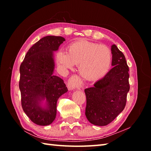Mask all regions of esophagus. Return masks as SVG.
<instances>
[{
  "label": "esophagus",
  "mask_w": 151,
  "mask_h": 151,
  "mask_svg": "<svg viewBox=\"0 0 151 151\" xmlns=\"http://www.w3.org/2000/svg\"><path fill=\"white\" fill-rule=\"evenodd\" d=\"M67 86L70 90L80 89L82 86V82L78 76L73 75L70 76L67 82Z\"/></svg>",
  "instance_id": "34e87169"
}]
</instances>
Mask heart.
Here are the masks:
<instances>
[{
    "label": "heart",
    "instance_id": "heart-1",
    "mask_svg": "<svg viewBox=\"0 0 151 151\" xmlns=\"http://www.w3.org/2000/svg\"><path fill=\"white\" fill-rule=\"evenodd\" d=\"M56 62L61 69H73L78 65L82 77L88 81H97L103 78L110 68L112 54L106 45L84 40L74 41L67 47V52L58 51Z\"/></svg>",
    "mask_w": 151,
    "mask_h": 151
}]
</instances>
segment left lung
<instances>
[{"label":"left lung","instance_id":"1","mask_svg":"<svg viewBox=\"0 0 151 151\" xmlns=\"http://www.w3.org/2000/svg\"><path fill=\"white\" fill-rule=\"evenodd\" d=\"M113 68L92 88L86 89V116L91 123L106 126L124 110L130 84L129 68L123 53L111 45Z\"/></svg>","mask_w":151,"mask_h":151}]
</instances>
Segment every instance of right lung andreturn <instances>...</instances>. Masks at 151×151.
I'll use <instances>...</instances> for the list:
<instances>
[{
    "label": "right lung",
    "instance_id": "right-lung-1",
    "mask_svg": "<svg viewBox=\"0 0 151 151\" xmlns=\"http://www.w3.org/2000/svg\"><path fill=\"white\" fill-rule=\"evenodd\" d=\"M65 40L63 37L48 36L41 38L28 50L20 65L19 89L22 110L37 125L51 124L56 115L58 99L67 91L63 80L53 75L56 51ZM46 99L43 108L40 102Z\"/></svg>",
    "mask_w": 151,
    "mask_h": 151
}]
</instances>
